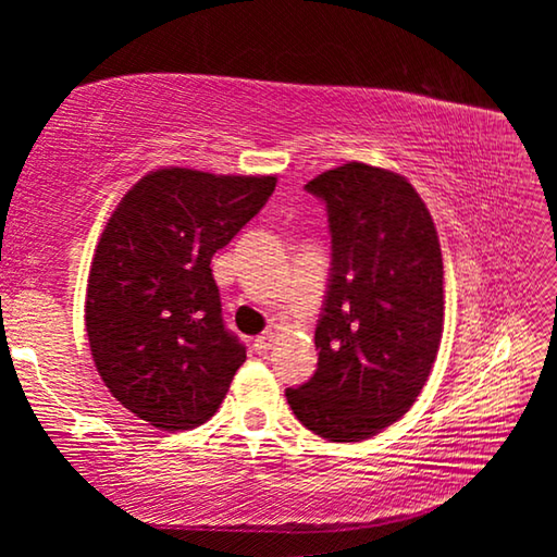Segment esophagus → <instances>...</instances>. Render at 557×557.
I'll use <instances>...</instances> for the list:
<instances>
[{
  "label": "esophagus",
  "mask_w": 557,
  "mask_h": 557,
  "mask_svg": "<svg viewBox=\"0 0 557 557\" xmlns=\"http://www.w3.org/2000/svg\"><path fill=\"white\" fill-rule=\"evenodd\" d=\"M272 338H275V336H272V332H268V334L258 336V338H256V344H252V346H256V351H258V354H268V351H270V346H272Z\"/></svg>",
  "instance_id": "1"
}]
</instances>
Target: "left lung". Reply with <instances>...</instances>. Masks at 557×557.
I'll return each instance as SVG.
<instances>
[{
    "mask_svg": "<svg viewBox=\"0 0 557 557\" xmlns=\"http://www.w3.org/2000/svg\"><path fill=\"white\" fill-rule=\"evenodd\" d=\"M305 188L326 206L332 268L314 332L317 371L285 395L314 435L361 442L412 408L437 358V231L408 178L388 169L348 162Z\"/></svg>",
    "mask_w": 557,
    "mask_h": 557,
    "instance_id": "8db88e82",
    "label": "left lung"
}]
</instances>
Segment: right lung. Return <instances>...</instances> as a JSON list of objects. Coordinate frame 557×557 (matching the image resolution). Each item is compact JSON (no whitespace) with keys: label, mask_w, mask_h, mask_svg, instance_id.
<instances>
[{"label":"right lung","mask_w":557,"mask_h":557,"mask_svg":"<svg viewBox=\"0 0 557 557\" xmlns=\"http://www.w3.org/2000/svg\"><path fill=\"white\" fill-rule=\"evenodd\" d=\"M275 176L169 166L122 196L90 265L86 329L112 398L166 432L219 410L245 346L221 314L211 258L275 191Z\"/></svg>","instance_id":"1"}]
</instances>
